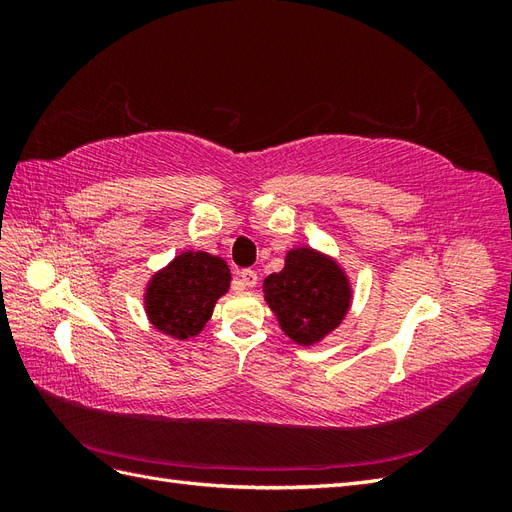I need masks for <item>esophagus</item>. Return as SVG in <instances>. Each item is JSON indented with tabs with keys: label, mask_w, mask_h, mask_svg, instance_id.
<instances>
[{
	"label": "esophagus",
	"mask_w": 512,
	"mask_h": 512,
	"mask_svg": "<svg viewBox=\"0 0 512 512\" xmlns=\"http://www.w3.org/2000/svg\"><path fill=\"white\" fill-rule=\"evenodd\" d=\"M239 280L243 286L254 288L258 284V275L252 269H243V271H239Z\"/></svg>",
	"instance_id": "34e87169"
}]
</instances>
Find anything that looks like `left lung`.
I'll return each mask as SVG.
<instances>
[{
	"instance_id": "1",
	"label": "left lung",
	"mask_w": 512,
	"mask_h": 512,
	"mask_svg": "<svg viewBox=\"0 0 512 512\" xmlns=\"http://www.w3.org/2000/svg\"><path fill=\"white\" fill-rule=\"evenodd\" d=\"M262 290L282 331L301 346H312L337 329L352 299L342 267L312 247L290 250L284 269L271 273Z\"/></svg>"
}]
</instances>
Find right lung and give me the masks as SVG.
<instances>
[{
  "label": "right lung",
  "mask_w": 512,
  "mask_h": 512,
  "mask_svg": "<svg viewBox=\"0 0 512 512\" xmlns=\"http://www.w3.org/2000/svg\"><path fill=\"white\" fill-rule=\"evenodd\" d=\"M230 286V269L207 252H183L151 277L145 309L151 324L175 339L203 331L213 305Z\"/></svg>",
  "instance_id": "add662e5"
}]
</instances>
